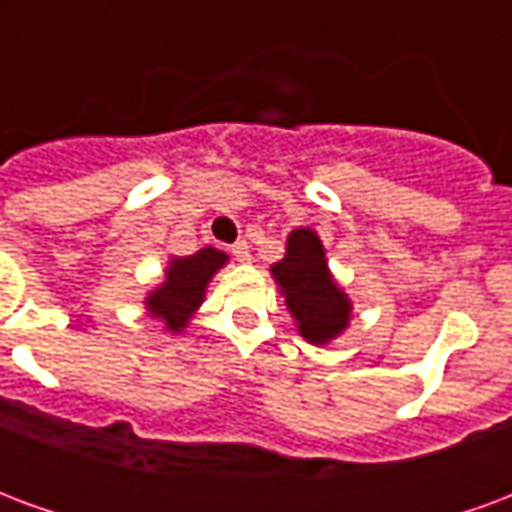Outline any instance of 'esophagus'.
<instances>
[{
  "instance_id": "34e87169",
  "label": "esophagus",
  "mask_w": 512,
  "mask_h": 512,
  "mask_svg": "<svg viewBox=\"0 0 512 512\" xmlns=\"http://www.w3.org/2000/svg\"><path fill=\"white\" fill-rule=\"evenodd\" d=\"M230 252H233V257H235V260H238V263H249V260H252V255H249V246H246V241H235Z\"/></svg>"
}]
</instances>
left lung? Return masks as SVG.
I'll list each match as a JSON object with an SVG mask.
<instances>
[{"label":"left lung","instance_id":"8db88e82","mask_svg":"<svg viewBox=\"0 0 512 512\" xmlns=\"http://www.w3.org/2000/svg\"><path fill=\"white\" fill-rule=\"evenodd\" d=\"M296 332L312 345H329L351 326L354 301L334 279L321 235L312 227L290 230L285 257L271 266Z\"/></svg>","mask_w":512,"mask_h":512}]
</instances>
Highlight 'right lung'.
<instances>
[{
    "mask_svg": "<svg viewBox=\"0 0 512 512\" xmlns=\"http://www.w3.org/2000/svg\"><path fill=\"white\" fill-rule=\"evenodd\" d=\"M227 263L230 257L213 246L197 249L194 255L169 257L164 279L147 290L145 312L153 321H161L169 334H183L202 307L208 285Z\"/></svg>",
    "mask_w": 512,
    "mask_h": 512,
    "instance_id": "add662e5",
    "label": "right lung"
}]
</instances>
